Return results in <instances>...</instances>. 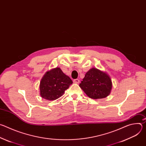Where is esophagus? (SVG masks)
<instances>
[{"label":"esophagus","instance_id":"1","mask_svg":"<svg viewBox=\"0 0 146 146\" xmlns=\"http://www.w3.org/2000/svg\"><path fill=\"white\" fill-rule=\"evenodd\" d=\"M73 82H74V83H76V84H78V83L80 82V80H79L78 79H74V80H73Z\"/></svg>","mask_w":146,"mask_h":146}]
</instances>
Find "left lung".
I'll list each match as a JSON object with an SVG mask.
<instances>
[{
    "label": "left lung",
    "instance_id": "8db88e82",
    "mask_svg": "<svg viewBox=\"0 0 146 146\" xmlns=\"http://www.w3.org/2000/svg\"><path fill=\"white\" fill-rule=\"evenodd\" d=\"M79 86L90 98L103 99L110 94L112 82L106 73L92 68L86 73Z\"/></svg>",
    "mask_w": 146,
    "mask_h": 146
}]
</instances>
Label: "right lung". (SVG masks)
Here are the masks:
<instances>
[{
  "mask_svg": "<svg viewBox=\"0 0 146 146\" xmlns=\"http://www.w3.org/2000/svg\"><path fill=\"white\" fill-rule=\"evenodd\" d=\"M70 78L63 73L59 68H56L47 72L40 83L41 97L48 100H55L65 92L72 84Z\"/></svg>",
  "mask_w": 146,
  "mask_h": 146,
  "instance_id": "1",
  "label": "right lung"
}]
</instances>
